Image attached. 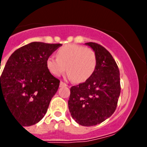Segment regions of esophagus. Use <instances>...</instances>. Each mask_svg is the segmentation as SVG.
I'll return each mask as SVG.
<instances>
[{"label": "esophagus", "instance_id": "1", "mask_svg": "<svg viewBox=\"0 0 147 147\" xmlns=\"http://www.w3.org/2000/svg\"><path fill=\"white\" fill-rule=\"evenodd\" d=\"M59 86L60 87H65V86H67V85L65 82H60Z\"/></svg>", "mask_w": 147, "mask_h": 147}]
</instances>
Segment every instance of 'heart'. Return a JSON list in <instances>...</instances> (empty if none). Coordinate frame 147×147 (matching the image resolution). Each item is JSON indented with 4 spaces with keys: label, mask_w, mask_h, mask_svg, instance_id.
<instances>
[{
    "label": "heart",
    "mask_w": 147,
    "mask_h": 147,
    "mask_svg": "<svg viewBox=\"0 0 147 147\" xmlns=\"http://www.w3.org/2000/svg\"><path fill=\"white\" fill-rule=\"evenodd\" d=\"M56 57L47 58V67L54 76L66 71L76 82H83L92 76L97 66V55L93 49L84 46L68 44L58 49Z\"/></svg>",
    "instance_id": "heart-1"
}]
</instances>
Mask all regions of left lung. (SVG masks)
I'll list each match as a JSON object with an SVG mask.
<instances>
[{
  "instance_id": "1",
  "label": "left lung",
  "mask_w": 147,
  "mask_h": 147,
  "mask_svg": "<svg viewBox=\"0 0 147 147\" xmlns=\"http://www.w3.org/2000/svg\"><path fill=\"white\" fill-rule=\"evenodd\" d=\"M95 52L97 66L85 82L70 88L69 109L80 125H97L111 116L121 94L120 71L111 54L95 42L85 43Z\"/></svg>"
}]
</instances>
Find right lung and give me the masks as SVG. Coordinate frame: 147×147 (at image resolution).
<instances>
[{
    "instance_id": "obj_1",
    "label": "right lung",
    "mask_w": 147,
    "mask_h": 147,
    "mask_svg": "<svg viewBox=\"0 0 147 147\" xmlns=\"http://www.w3.org/2000/svg\"><path fill=\"white\" fill-rule=\"evenodd\" d=\"M62 44L33 42L14 51L0 77L3 98L22 126H31L44 117L60 81L47 67V58Z\"/></svg>"
}]
</instances>
